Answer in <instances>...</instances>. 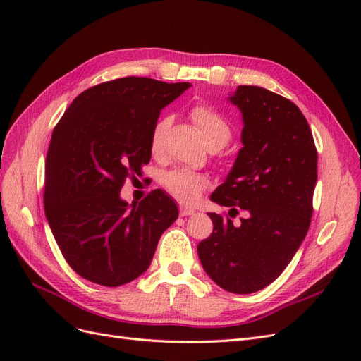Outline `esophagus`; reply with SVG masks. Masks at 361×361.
I'll use <instances>...</instances> for the list:
<instances>
[{
    "label": "esophagus",
    "mask_w": 361,
    "mask_h": 361,
    "mask_svg": "<svg viewBox=\"0 0 361 361\" xmlns=\"http://www.w3.org/2000/svg\"><path fill=\"white\" fill-rule=\"evenodd\" d=\"M195 211L192 209V207H190V206H180L179 207V214L182 215V216H188V215H192Z\"/></svg>",
    "instance_id": "obj_1"
}]
</instances>
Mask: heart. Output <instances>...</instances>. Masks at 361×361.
Segmentation results:
<instances>
[{
    "mask_svg": "<svg viewBox=\"0 0 361 361\" xmlns=\"http://www.w3.org/2000/svg\"><path fill=\"white\" fill-rule=\"evenodd\" d=\"M192 122L197 125L200 129L202 137L206 141V145H221L226 146L228 140L232 137L231 125L227 120L216 113L214 108L207 105H195L190 111ZM170 126V120L167 117H162L157 120V123L152 128L150 133V150L154 154H159L164 143V137H166L167 129ZM162 185L166 190L180 202H192L200 191L204 188L206 180L203 176L197 173H192L190 170L176 169L164 174Z\"/></svg>",
    "mask_w": 361,
    "mask_h": 361,
    "instance_id": "b5f03b06",
    "label": "heart"
}]
</instances>
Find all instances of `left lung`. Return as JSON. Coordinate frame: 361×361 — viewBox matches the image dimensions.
<instances>
[{"label": "left lung", "mask_w": 361, "mask_h": 361, "mask_svg": "<svg viewBox=\"0 0 361 361\" xmlns=\"http://www.w3.org/2000/svg\"><path fill=\"white\" fill-rule=\"evenodd\" d=\"M228 101L243 114V147L211 200L231 207V216L207 214L214 232L197 251L218 286L253 293L285 271L307 235L318 152L307 120L286 97L239 85ZM239 209L246 216L233 225Z\"/></svg>", "instance_id": "8db88e82"}]
</instances>
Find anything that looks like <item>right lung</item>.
Returning <instances> with one entry per match:
<instances>
[{"mask_svg":"<svg viewBox=\"0 0 361 361\" xmlns=\"http://www.w3.org/2000/svg\"><path fill=\"white\" fill-rule=\"evenodd\" d=\"M190 82L126 76L76 96L54 128L43 204L54 238L82 279L116 288L149 268L161 235L179 215L162 190L128 204L120 190L149 164L159 113Z\"/></svg>","mask_w":361,"mask_h":361,"instance_id":"obj_1","label":"right lung"}]
</instances>
